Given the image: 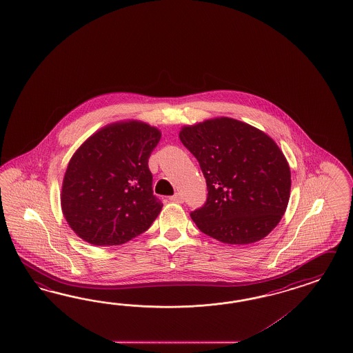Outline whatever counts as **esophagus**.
I'll return each mask as SVG.
<instances>
[{
  "mask_svg": "<svg viewBox=\"0 0 353 353\" xmlns=\"http://www.w3.org/2000/svg\"><path fill=\"white\" fill-rule=\"evenodd\" d=\"M170 201H173V203H182L183 198H182V195L180 192H176L174 195H172L171 198H170Z\"/></svg>",
  "mask_w": 353,
  "mask_h": 353,
  "instance_id": "34e87169",
  "label": "esophagus"
}]
</instances>
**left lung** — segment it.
Here are the masks:
<instances>
[{"label":"left lung","mask_w":353,"mask_h":353,"mask_svg":"<svg viewBox=\"0 0 353 353\" xmlns=\"http://www.w3.org/2000/svg\"><path fill=\"white\" fill-rule=\"evenodd\" d=\"M181 143L198 159L208 198L190 216L201 232L225 244L245 245L267 236L285 213L290 168L263 131L219 117L183 125Z\"/></svg>","instance_id":"1"}]
</instances>
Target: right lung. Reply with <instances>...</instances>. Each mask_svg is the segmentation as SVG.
Masks as SVG:
<instances>
[{
	"instance_id": "obj_1",
	"label": "right lung",
	"mask_w": 353,
	"mask_h": 353,
	"mask_svg": "<svg viewBox=\"0 0 353 353\" xmlns=\"http://www.w3.org/2000/svg\"><path fill=\"white\" fill-rule=\"evenodd\" d=\"M161 131L140 121L108 124L70 158L61 210L70 229L97 247L121 245L152 226L163 204L152 195L149 158Z\"/></svg>"
}]
</instances>
